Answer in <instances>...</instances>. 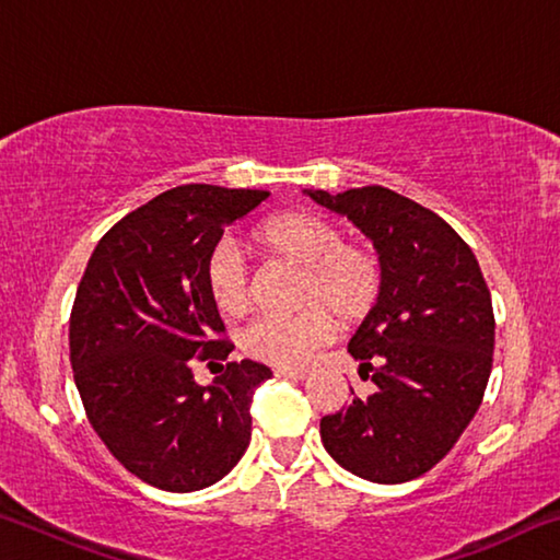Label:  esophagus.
I'll return each mask as SVG.
<instances>
[{"label":"esophagus","mask_w":560,"mask_h":560,"mask_svg":"<svg viewBox=\"0 0 560 560\" xmlns=\"http://www.w3.org/2000/svg\"><path fill=\"white\" fill-rule=\"evenodd\" d=\"M311 371H296V368H277V377H291V381H306Z\"/></svg>","instance_id":"esophagus-1"}]
</instances>
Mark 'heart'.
<instances>
[{"mask_svg":"<svg viewBox=\"0 0 560 560\" xmlns=\"http://www.w3.org/2000/svg\"><path fill=\"white\" fill-rule=\"evenodd\" d=\"M259 257L301 269L296 316L259 318L244 330V353L277 368H303L320 346L334 338V313L340 324H355L371 314L383 291V267L363 242L343 240L326 217L291 210L273 214L249 232ZM205 287L217 314L240 318L252 301L249 277L242 261L217 249L205 269Z\"/></svg>","mask_w":560,"mask_h":560,"instance_id":"obj_1","label":"heart"}]
</instances>
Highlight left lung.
Listing matches in <instances>:
<instances>
[{
	"instance_id": "obj_1",
	"label": "left lung",
	"mask_w": 560,
	"mask_h": 560,
	"mask_svg": "<svg viewBox=\"0 0 560 560\" xmlns=\"http://www.w3.org/2000/svg\"><path fill=\"white\" fill-rule=\"evenodd\" d=\"M381 254V299L350 338L360 375L377 390L320 420L340 467L377 485L422 477L467 430L485 397L494 353V308L467 242L428 207L371 185L328 195Z\"/></svg>"
}]
</instances>
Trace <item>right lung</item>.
I'll list each match as a JSON object with an SVG mask.
<instances>
[{
    "label": "right lung",
    "mask_w": 560,
    "mask_h": 560,
    "mask_svg": "<svg viewBox=\"0 0 560 560\" xmlns=\"http://www.w3.org/2000/svg\"><path fill=\"white\" fill-rule=\"evenodd\" d=\"M264 189L183 185L103 234L75 291L71 368L91 428L122 467L163 491H197L230 474L252 440V397L267 365H222L197 385L195 360L232 343L207 296L205 269L224 226Z\"/></svg>",
    "instance_id": "obj_1"
}]
</instances>
